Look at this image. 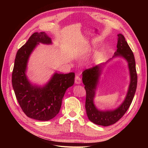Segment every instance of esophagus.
Masks as SVG:
<instances>
[{
	"instance_id": "esophagus-1",
	"label": "esophagus",
	"mask_w": 148,
	"mask_h": 148,
	"mask_svg": "<svg viewBox=\"0 0 148 148\" xmlns=\"http://www.w3.org/2000/svg\"><path fill=\"white\" fill-rule=\"evenodd\" d=\"M75 82L76 84H81L82 83V79L79 78V76L78 74H77V75H76Z\"/></svg>"
}]
</instances>
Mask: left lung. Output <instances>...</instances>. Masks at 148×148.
Returning <instances> with one entry per match:
<instances>
[{
  "label": "left lung",
  "instance_id": "obj_1",
  "mask_svg": "<svg viewBox=\"0 0 148 148\" xmlns=\"http://www.w3.org/2000/svg\"><path fill=\"white\" fill-rule=\"evenodd\" d=\"M117 36V49L114 53L113 58L117 56L123 57L128 62L130 75V83L129 85L128 90L125 99L122 104L115 108L105 109L98 108L94 104L96 86L99 81L102 67L104 64L92 66L91 68L85 70L83 72L82 80L86 92L85 108L87 116L91 122L101 126L106 127L113 125L123 117L132 104L137 86L138 78L133 53L123 35L119 34Z\"/></svg>",
  "mask_w": 148,
  "mask_h": 148
}]
</instances>
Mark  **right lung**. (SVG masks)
<instances>
[{
	"mask_svg": "<svg viewBox=\"0 0 148 148\" xmlns=\"http://www.w3.org/2000/svg\"><path fill=\"white\" fill-rule=\"evenodd\" d=\"M39 42L52 44L51 39L46 33H34L17 51L12 82L16 99L26 116L47 121L59 114L66 90L74 84L75 73H56L43 86L31 84L26 75V66L30 54Z\"/></svg>",
	"mask_w": 148,
	"mask_h": 148,
	"instance_id": "right-lung-1",
	"label": "right lung"
}]
</instances>
